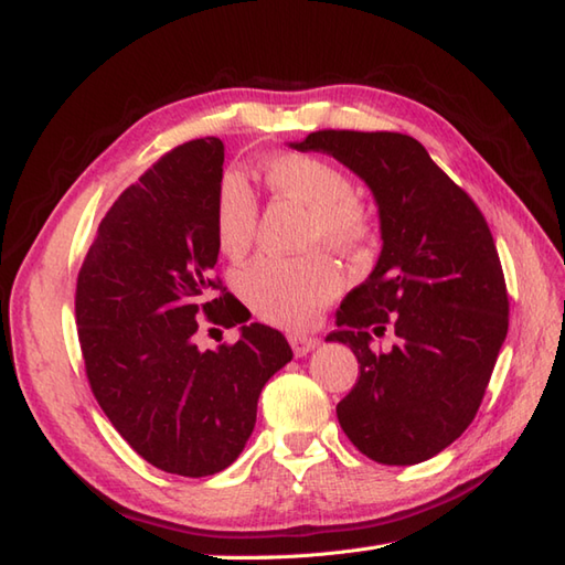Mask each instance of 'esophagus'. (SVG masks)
Wrapping results in <instances>:
<instances>
[{"mask_svg":"<svg viewBox=\"0 0 565 565\" xmlns=\"http://www.w3.org/2000/svg\"><path fill=\"white\" fill-rule=\"evenodd\" d=\"M318 342H320V340L313 338V334H298V332L289 334V344H291V350H294L296 356H303V354H308L310 350H316Z\"/></svg>","mask_w":565,"mask_h":565,"instance_id":"esophagus-1","label":"esophagus"}]
</instances>
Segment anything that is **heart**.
<instances>
[{
	"mask_svg": "<svg viewBox=\"0 0 565 565\" xmlns=\"http://www.w3.org/2000/svg\"><path fill=\"white\" fill-rule=\"evenodd\" d=\"M264 184L274 196L310 209L308 239L326 243L340 255L354 257L376 233L374 213L354 199L350 174L313 154H279L264 164ZM259 206L252 189L237 174H225L215 194V239L227 257H243L255 243ZM342 289L340 269L326 252L303 257H259L237 274V294L252 313L286 330L310 328Z\"/></svg>",
	"mask_w": 565,
	"mask_h": 565,
	"instance_id": "obj_1",
	"label": "heart"
}]
</instances>
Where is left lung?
<instances>
[{
    "label": "left lung",
    "instance_id": "left-lung-1",
    "mask_svg": "<svg viewBox=\"0 0 565 565\" xmlns=\"http://www.w3.org/2000/svg\"><path fill=\"white\" fill-rule=\"evenodd\" d=\"M291 148L328 152L369 184L381 255L347 294L330 342L359 362L338 419L354 447L386 466L427 461L473 423L505 342L510 301L481 209L411 136L316 130ZM386 329L391 353L370 347Z\"/></svg>",
    "mask_w": 565,
    "mask_h": 565
}]
</instances>
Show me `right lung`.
<instances>
[{
  "mask_svg": "<svg viewBox=\"0 0 565 565\" xmlns=\"http://www.w3.org/2000/svg\"><path fill=\"white\" fill-rule=\"evenodd\" d=\"M223 160L213 136L162 154L102 218L75 294L84 369L104 415L148 463L186 478L237 459L264 383L294 356L262 322L218 350L194 342L203 322L247 320L213 269Z\"/></svg>",
  "mask_w": 565,
  "mask_h": 565,
  "instance_id": "obj_1",
  "label": "right lung"
}]
</instances>
